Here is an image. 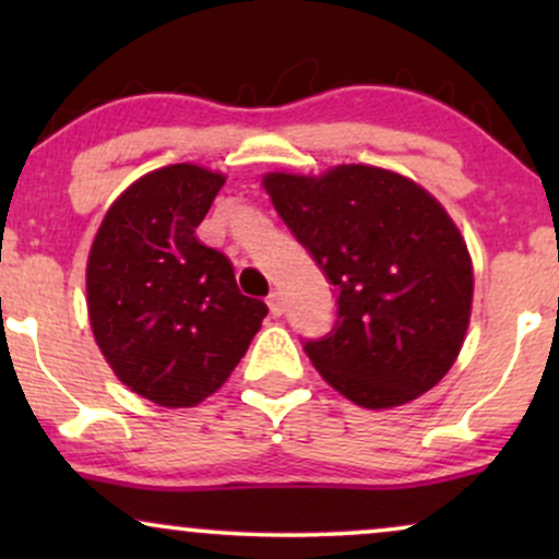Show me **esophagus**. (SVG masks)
Segmentation results:
<instances>
[{
	"instance_id": "1",
	"label": "esophagus",
	"mask_w": 559,
	"mask_h": 559,
	"mask_svg": "<svg viewBox=\"0 0 559 559\" xmlns=\"http://www.w3.org/2000/svg\"><path fill=\"white\" fill-rule=\"evenodd\" d=\"M267 307H271V312H273L275 318H278V316H284V312H286V301H284V294H281V292H273L271 297H267Z\"/></svg>"
}]
</instances>
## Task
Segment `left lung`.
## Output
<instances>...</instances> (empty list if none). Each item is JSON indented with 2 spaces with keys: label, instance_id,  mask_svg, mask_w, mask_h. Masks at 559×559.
Masks as SVG:
<instances>
[{
  "label": "left lung",
  "instance_id": "8db88e82",
  "mask_svg": "<svg viewBox=\"0 0 559 559\" xmlns=\"http://www.w3.org/2000/svg\"><path fill=\"white\" fill-rule=\"evenodd\" d=\"M262 186L336 292L331 333L305 342L318 373L368 409L433 389L463 349L473 305L471 254L447 210L373 165L267 173Z\"/></svg>",
  "mask_w": 559,
  "mask_h": 559
}]
</instances>
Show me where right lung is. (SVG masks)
I'll return each mask as SVG.
<instances>
[{"instance_id": "1", "label": "right lung", "mask_w": 559, "mask_h": 559, "mask_svg": "<svg viewBox=\"0 0 559 559\" xmlns=\"http://www.w3.org/2000/svg\"><path fill=\"white\" fill-rule=\"evenodd\" d=\"M226 176L191 163L141 176L112 202L86 265L88 320L128 389L194 407L228 381L267 305L243 297L234 265L197 239Z\"/></svg>"}]
</instances>
